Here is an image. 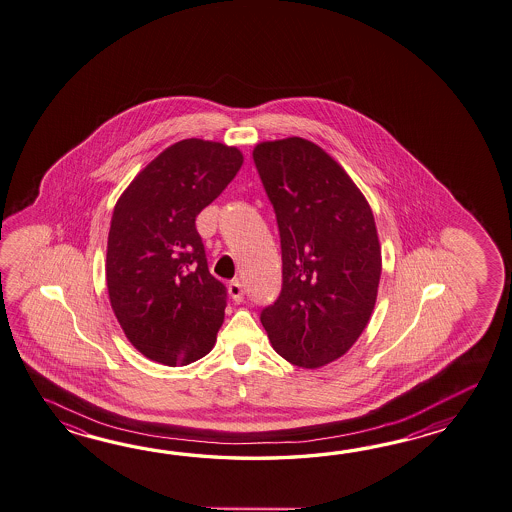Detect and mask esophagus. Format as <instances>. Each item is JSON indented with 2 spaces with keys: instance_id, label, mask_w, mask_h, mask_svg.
I'll return each mask as SVG.
<instances>
[{
  "instance_id": "obj_1",
  "label": "esophagus",
  "mask_w": 512,
  "mask_h": 512,
  "mask_svg": "<svg viewBox=\"0 0 512 512\" xmlns=\"http://www.w3.org/2000/svg\"><path fill=\"white\" fill-rule=\"evenodd\" d=\"M228 292L235 303H242V299H244V288H242V284H240L239 281L229 283Z\"/></svg>"
}]
</instances>
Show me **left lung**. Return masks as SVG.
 <instances>
[{"instance_id": "obj_1", "label": "left lung", "mask_w": 512, "mask_h": 512, "mask_svg": "<svg viewBox=\"0 0 512 512\" xmlns=\"http://www.w3.org/2000/svg\"><path fill=\"white\" fill-rule=\"evenodd\" d=\"M253 161L277 218L283 288L262 308L273 349L316 369L353 347L382 273L375 216L329 154L303 137L264 141Z\"/></svg>"}]
</instances>
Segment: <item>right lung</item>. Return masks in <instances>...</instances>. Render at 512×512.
<instances>
[{"label": "right lung", "instance_id": "obj_1", "mask_svg": "<svg viewBox=\"0 0 512 512\" xmlns=\"http://www.w3.org/2000/svg\"><path fill=\"white\" fill-rule=\"evenodd\" d=\"M239 148L183 139L163 150L115 204L106 284L115 318L139 353L165 365L211 351L228 305L205 259L196 216L242 167Z\"/></svg>", "mask_w": 512, "mask_h": 512}]
</instances>
